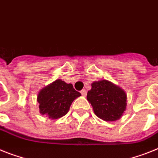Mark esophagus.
Wrapping results in <instances>:
<instances>
[{"label":"esophagus","instance_id":"obj_1","mask_svg":"<svg viewBox=\"0 0 158 158\" xmlns=\"http://www.w3.org/2000/svg\"><path fill=\"white\" fill-rule=\"evenodd\" d=\"M81 94L82 96H84V97H85L86 94H87V91H86L85 89H82L81 91Z\"/></svg>","mask_w":158,"mask_h":158}]
</instances>
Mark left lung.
<instances>
[{"label": "left lung", "mask_w": 158, "mask_h": 158, "mask_svg": "<svg viewBox=\"0 0 158 158\" xmlns=\"http://www.w3.org/2000/svg\"><path fill=\"white\" fill-rule=\"evenodd\" d=\"M87 94L94 114L106 121H114L122 117L127 106V94L117 85L107 80L95 81Z\"/></svg>", "instance_id": "left-lung-1"}]
</instances>
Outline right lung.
<instances>
[{
  "label": "right lung",
  "mask_w": 158,
  "mask_h": 158,
  "mask_svg": "<svg viewBox=\"0 0 158 158\" xmlns=\"http://www.w3.org/2000/svg\"><path fill=\"white\" fill-rule=\"evenodd\" d=\"M80 96L72 84L57 79L39 91V112L50 119H58L68 113L72 102Z\"/></svg>",
  "instance_id": "right-lung-1"
}]
</instances>
